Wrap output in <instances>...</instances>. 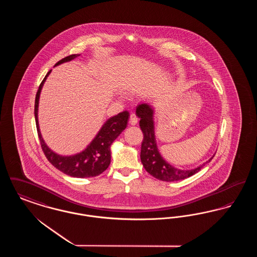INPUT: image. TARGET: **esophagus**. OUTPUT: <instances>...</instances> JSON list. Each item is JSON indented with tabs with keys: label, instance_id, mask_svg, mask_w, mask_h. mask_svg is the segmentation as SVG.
<instances>
[{
	"label": "esophagus",
	"instance_id": "34e87169",
	"mask_svg": "<svg viewBox=\"0 0 257 257\" xmlns=\"http://www.w3.org/2000/svg\"><path fill=\"white\" fill-rule=\"evenodd\" d=\"M129 121L131 123V125H136L138 123V116L135 114L134 112H132L130 114V120Z\"/></svg>",
	"mask_w": 257,
	"mask_h": 257
}]
</instances>
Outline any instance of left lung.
<instances>
[{"label":"left lung","instance_id":"8db88e82","mask_svg":"<svg viewBox=\"0 0 257 257\" xmlns=\"http://www.w3.org/2000/svg\"><path fill=\"white\" fill-rule=\"evenodd\" d=\"M136 114L140 118V127L144 133V141L141 148V161L146 171L153 177L166 181H179L186 179L200 171L213 157L192 170H181L171 166L160 154L154 131V109L147 103L137 106Z\"/></svg>","mask_w":257,"mask_h":257}]
</instances>
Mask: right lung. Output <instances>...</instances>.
I'll list each match as a JSON object with an SVG mask.
<instances>
[{"mask_svg":"<svg viewBox=\"0 0 257 257\" xmlns=\"http://www.w3.org/2000/svg\"><path fill=\"white\" fill-rule=\"evenodd\" d=\"M79 54L70 55L65 57L60 61H58L55 66L60 65L63 62L72 61L79 57ZM51 73L50 70L46 74L45 78L41 82L38 87L36 102H35V117L37 123V134L40 141L41 148L48 159L50 163L61 172L77 178H86V177H94L101 174L103 171H106L110 163V146L114 142V140L121 134L123 130L126 128L129 112L124 110L116 115L110 117L106 122L103 124L101 129L99 130L95 138L91 141V143L86 147L85 150L80 153L74 154L71 156H62L57 154L53 150H51L48 146L45 144L39 129L38 124V103L39 96L47 77Z\"/></svg>","mask_w":257,"mask_h":257,"instance_id":"1","label":"right lung"}]
</instances>
